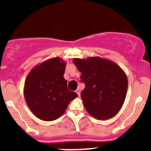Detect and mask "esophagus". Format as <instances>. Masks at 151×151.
Listing matches in <instances>:
<instances>
[{
    "mask_svg": "<svg viewBox=\"0 0 151 151\" xmlns=\"http://www.w3.org/2000/svg\"><path fill=\"white\" fill-rule=\"evenodd\" d=\"M75 92L77 93L78 94L79 96H80V90H79V89H77V90H76V91H75Z\"/></svg>",
    "mask_w": 151,
    "mask_h": 151,
    "instance_id": "34e87169",
    "label": "esophagus"
}]
</instances>
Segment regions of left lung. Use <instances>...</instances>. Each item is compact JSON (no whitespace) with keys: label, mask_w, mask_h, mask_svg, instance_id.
<instances>
[{"label":"left lung","mask_w":151,"mask_h":151,"mask_svg":"<svg viewBox=\"0 0 151 151\" xmlns=\"http://www.w3.org/2000/svg\"><path fill=\"white\" fill-rule=\"evenodd\" d=\"M73 62L85 85L81 98L88 114L101 121L115 116L127 93L128 79L124 71L115 62L100 57L74 58Z\"/></svg>","instance_id":"8db88e82"}]
</instances>
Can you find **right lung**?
<instances>
[{
    "instance_id": "right-lung-1",
    "label": "right lung",
    "mask_w": 151,
    "mask_h": 151,
    "mask_svg": "<svg viewBox=\"0 0 151 151\" xmlns=\"http://www.w3.org/2000/svg\"><path fill=\"white\" fill-rule=\"evenodd\" d=\"M66 66L60 58H52L33 67L25 79V101L33 115L42 121L60 118L70 101L78 96L67 88L63 77Z\"/></svg>"
}]
</instances>
